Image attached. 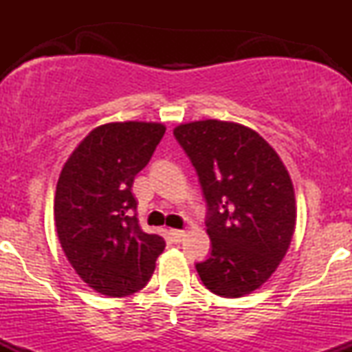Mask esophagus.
<instances>
[{
	"instance_id": "34e87169",
	"label": "esophagus",
	"mask_w": 352,
	"mask_h": 352,
	"mask_svg": "<svg viewBox=\"0 0 352 352\" xmlns=\"http://www.w3.org/2000/svg\"><path fill=\"white\" fill-rule=\"evenodd\" d=\"M185 235H187V232H185V230H170L172 240L177 241V243H180V241L185 238Z\"/></svg>"
}]
</instances>
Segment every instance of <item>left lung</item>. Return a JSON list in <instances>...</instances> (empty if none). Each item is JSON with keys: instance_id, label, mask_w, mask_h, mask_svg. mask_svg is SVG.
<instances>
[{"instance_id": "8db88e82", "label": "left lung", "mask_w": 352, "mask_h": 352, "mask_svg": "<svg viewBox=\"0 0 352 352\" xmlns=\"http://www.w3.org/2000/svg\"><path fill=\"white\" fill-rule=\"evenodd\" d=\"M207 200L212 253L197 263L212 293L241 298L272 278L292 245L296 200L276 151L253 129L195 120L173 129Z\"/></svg>"}]
</instances>
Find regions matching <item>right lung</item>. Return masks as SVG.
Listing matches in <instances>:
<instances>
[{
  "instance_id": "add662e5",
  "label": "right lung",
  "mask_w": 352,
  "mask_h": 352,
  "mask_svg": "<svg viewBox=\"0 0 352 352\" xmlns=\"http://www.w3.org/2000/svg\"><path fill=\"white\" fill-rule=\"evenodd\" d=\"M165 134L160 122H109L92 129L59 173L54 223L72 268L89 288L111 298L142 289L164 252L162 236L135 217V175Z\"/></svg>"
}]
</instances>
